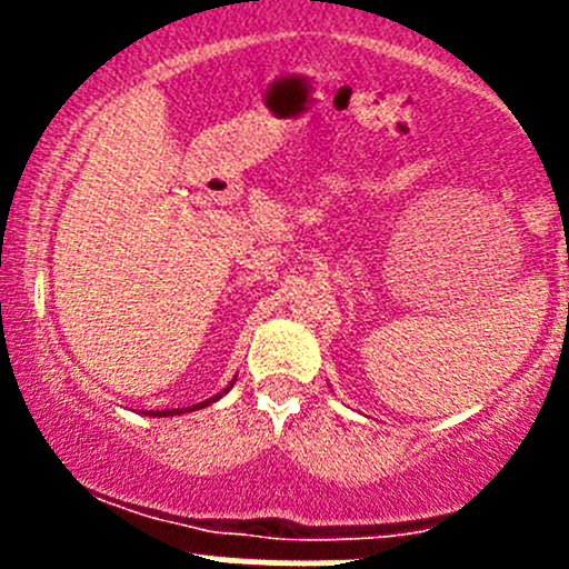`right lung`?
I'll return each mask as SVG.
<instances>
[{"label":"right lung","mask_w":569,"mask_h":569,"mask_svg":"<svg viewBox=\"0 0 569 569\" xmlns=\"http://www.w3.org/2000/svg\"><path fill=\"white\" fill-rule=\"evenodd\" d=\"M233 382H237V380H233ZM233 382H231V386H228L226 388V391H222V393H228V391H231V388H233ZM222 393H217V396H211V399H206V401H200V405H192V407H187V410H200V407H209L211 405V401H217V399H220V396ZM178 412H183V410H162V412H151V416H162V418H168V416H178Z\"/></svg>","instance_id":"add662e5"}]
</instances>
